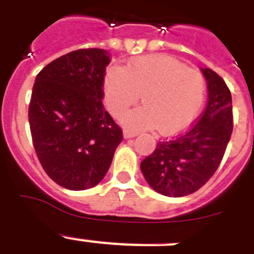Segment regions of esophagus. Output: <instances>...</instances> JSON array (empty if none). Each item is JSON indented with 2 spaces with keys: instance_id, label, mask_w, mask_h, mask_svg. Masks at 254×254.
<instances>
[{
  "instance_id": "obj_1",
  "label": "esophagus",
  "mask_w": 254,
  "mask_h": 254,
  "mask_svg": "<svg viewBox=\"0 0 254 254\" xmlns=\"http://www.w3.org/2000/svg\"><path fill=\"white\" fill-rule=\"evenodd\" d=\"M123 135H124L125 139H129V138H134V136L138 135V133L136 131H133V130H124V133H123Z\"/></svg>"
}]
</instances>
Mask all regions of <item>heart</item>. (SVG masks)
I'll use <instances>...</instances> for the list:
<instances>
[{
    "label": "heart",
    "mask_w": 254,
    "mask_h": 254,
    "mask_svg": "<svg viewBox=\"0 0 254 254\" xmlns=\"http://www.w3.org/2000/svg\"><path fill=\"white\" fill-rule=\"evenodd\" d=\"M144 106L125 114L121 123L131 129L157 127L174 135L195 120L206 98V81L199 71L164 55L136 57L127 66H111L103 78V100L120 116L140 98Z\"/></svg>",
    "instance_id": "1"
}]
</instances>
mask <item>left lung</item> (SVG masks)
I'll use <instances>...</instances> for the list:
<instances>
[{"mask_svg": "<svg viewBox=\"0 0 254 254\" xmlns=\"http://www.w3.org/2000/svg\"><path fill=\"white\" fill-rule=\"evenodd\" d=\"M208 102L198 123L183 135L160 142L140 162L145 182L166 197H184L202 188L219 167L233 133L231 93L222 78L200 69Z\"/></svg>", "mask_w": 254, "mask_h": 254, "instance_id": "8db88e82", "label": "left lung"}]
</instances>
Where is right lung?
I'll use <instances>...</instances> for the list:
<instances>
[{
  "mask_svg": "<svg viewBox=\"0 0 254 254\" xmlns=\"http://www.w3.org/2000/svg\"><path fill=\"white\" fill-rule=\"evenodd\" d=\"M107 51L76 50L39 71L29 125L35 153L51 179L70 190L93 188L105 178L123 131L105 110Z\"/></svg>",
  "mask_w": 254,
  "mask_h": 254,
  "instance_id": "add662e5",
  "label": "right lung"
}]
</instances>
